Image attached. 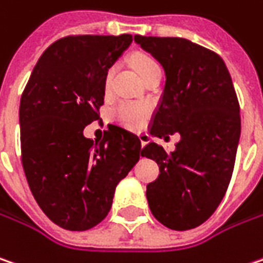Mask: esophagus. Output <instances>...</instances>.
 <instances>
[{
    "mask_svg": "<svg viewBox=\"0 0 263 263\" xmlns=\"http://www.w3.org/2000/svg\"><path fill=\"white\" fill-rule=\"evenodd\" d=\"M138 137H140V140H141V146H146L147 141H148V134H147V132H138Z\"/></svg>",
    "mask_w": 263,
    "mask_h": 263,
    "instance_id": "1",
    "label": "esophagus"
}]
</instances>
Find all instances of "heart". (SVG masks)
<instances>
[{"label": "heart", "mask_w": 263, "mask_h": 263, "mask_svg": "<svg viewBox=\"0 0 263 263\" xmlns=\"http://www.w3.org/2000/svg\"><path fill=\"white\" fill-rule=\"evenodd\" d=\"M155 65H158V64L150 58H138L135 61V67L140 72V76H143L148 68H152ZM111 77H113V70H108L107 77H105V86L107 87L111 83ZM147 113H148V107L144 105V104H138V102H132V101H123L111 111V116L119 123H123V125H128V126H140L147 117Z\"/></svg>", "instance_id": "b5f03b06"}]
</instances>
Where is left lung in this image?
I'll return each instance as SVG.
<instances>
[{
    "label": "left lung",
    "instance_id": "left-lung-1",
    "mask_svg": "<svg viewBox=\"0 0 263 263\" xmlns=\"http://www.w3.org/2000/svg\"><path fill=\"white\" fill-rule=\"evenodd\" d=\"M165 71L162 100L150 134H180L174 152L150 143L143 156L159 165L147 184L152 214L170 229L202 224L219 207L232 177L241 120L232 79L223 59L180 37L134 35Z\"/></svg>",
    "mask_w": 263,
    "mask_h": 263
}]
</instances>
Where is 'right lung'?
<instances>
[{"mask_svg":"<svg viewBox=\"0 0 263 263\" xmlns=\"http://www.w3.org/2000/svg\"><path fill=\"white\" fill-rule=\"evenodd\" d=\"M132 35L58 40L40 56L21 107L22 163L43 213L58 226L86 231L105 219L119 181L143 156L134 132L108 125L101 141L83 129L100 117L108 68Z\"/></svg>","mask_w":263,"mask_h":263,"instance_id":"1","label":"right lung"}]
</instances>
